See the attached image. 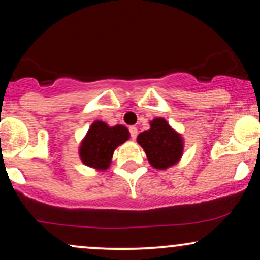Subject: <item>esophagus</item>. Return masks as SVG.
Segmentation results:
<instances>
[{
  "mask_svg": "<svg viewBox=\"0 0 260 260\" xmlns=\"http://www.w3.org/2000/svg\"><path fill=\"white\" fill-rule=\"evenodd\" d=\"M129 134H131V138L136 139L137 134H138V129H137L136 127H129Z\"/></svg>",
  "mask_w": 260,
  "mask_h": 260,
  "instance_id": "1",
  "label": "esophagus"
}]
</instances>
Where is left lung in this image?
Wrapping results in <instances>:
<instances>
[{"label": "left lung", "mask_w": 260, "mask_h": 260, "mask_svg": "<svg viewBox=\"0 0 260 260\" xmlns=\"http://www.w3.org/2000/svg\"><path fill=\"white\" fill-rule=\"evenodd\" d=\"M137 140L144 149L151 166L159 170H165L178 162L183 151L181 136L164 118L151 121L150 129L140 133Z\"/></svg>", "instance_id": "8db88e82"}]
</instances>
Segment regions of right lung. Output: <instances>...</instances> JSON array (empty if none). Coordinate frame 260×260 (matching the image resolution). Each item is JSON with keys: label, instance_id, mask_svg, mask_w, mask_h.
Segmentation results:
<instances>
[{"label": "right lung", "instance_id": "1", "mask_svg": "<svg viewBox=\"0 0 260 260\" xmlns=\"http://www.w3.org/2000/svg\"><path fill=\"white\" fill-rule=\"evenodd\" d=\"M128 138L129 132L126 127H109L105 122L95 121L80 145V159L86 166L105 170L110 166L115 149Z\"/></svg>", "mask_w": 260, "mask_h": 260}]
</instances>
